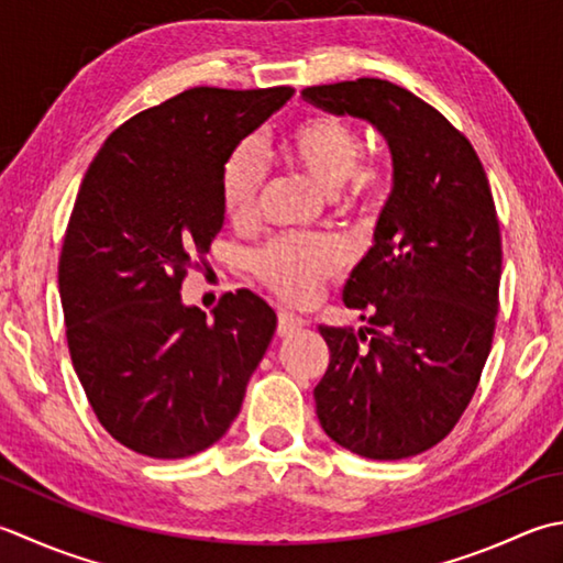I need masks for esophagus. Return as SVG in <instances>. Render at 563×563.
<instances>
[{
	"mask_svg": "<svg viewBox=\"0 0 563 563\" xmlns=\"http://www.w3.org/2000/svg\"><path fill=\"white\" fill-rule=\"evenodd\" d=\"M305 327V319L297 317L292 312H278V336H290L295 332H300V329Z\"/></svg>",
	"mask_w": 563,
	"mask_h": 563,
	"instance_id": "obj_1",
	"label": "esophagus"
}]
</instances>
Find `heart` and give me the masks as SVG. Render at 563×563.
I'll use <instances>...</instances> for the list:
<instances>
[{"label": "heart", "mask_w": 563, "mask_h": 563, "mask_svg": "<svg viewBox=\"0 0 563 563\" xmlns=\"http://www.w3.org/2000/svg\"><path fill=\"white\" fill-rule=\"evenodd\" d=\"M280 158L300 178L319 190L334 192L339 214H366L376 205L383 185V165L376 158H358L361 129L334 112H312L288 129L278 143ZM266 163L253 141L229 153L222 170V205L236 229L261 222L266 192ZM344 268V253L329 239H278L251 258V271L261 285L288 305H310L322 285Z\"/></svg>", "instance_id": "1"}]
</instances>
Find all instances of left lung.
Wrapping results in <instances>:
<instances>
[{
    "instance_id": "1",
    "label": "left lung",
    "mask_w": 563,
    "mask_h": 563,
    "mask_svg": "<svg viewBox=\"0 0 563 563\" xmlns=\"http://www.w3.org/2000/svg\"><path fill=\"white\" fill-rule=\"evenodd\" d=\"M302 97L371 121L393 153L376 244L344 285L368 334L319 327V424L358 456H417L456 427L490 354L503 244L486 170L471 141L400 85L358 77Z\"/></svg>"
}]
</instances>
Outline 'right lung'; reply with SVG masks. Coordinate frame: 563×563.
<instances>
[{"label": "right lung", "instance_id": "right-lung-1", "mask_svg": "<svg viewBox=\"0 0 563 563\" xmlns=\"http://www.w3.org/2000/svg\"><path fill=\"white\" fill-rule=\"evenodd\" d=\"M290 95L192 87L114 129L85 173L58 261L65 336L99 424L136 454L212 446L271 344L258 295L224 292L207 319L180 288L224 224L229 153Z\"/></svg>", "mask_w": 563, "mask_h": 563}]
</instances>
